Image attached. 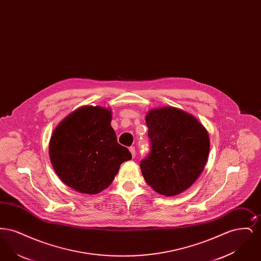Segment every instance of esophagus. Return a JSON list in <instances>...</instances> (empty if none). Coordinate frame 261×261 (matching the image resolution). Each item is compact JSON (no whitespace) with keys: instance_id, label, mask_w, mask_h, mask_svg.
I'll use <instances>...</instances> for the list:
<instances>
[{"instance_id":"34e87169","label":"esophagus","mask_w":261,"mask_h":261,"mask_svg":"<svg viewBox=\"0 0 261 261\" xmlns=\"http://www.w3.org/2000/svg\"><path fill=\"white\" fill-rule=\"evenodd\" d=\"M129 150H130V152H131V154H132V156L135 158V156H136V149H135L134 147H130Z\"/></svg>"}]
</instances>
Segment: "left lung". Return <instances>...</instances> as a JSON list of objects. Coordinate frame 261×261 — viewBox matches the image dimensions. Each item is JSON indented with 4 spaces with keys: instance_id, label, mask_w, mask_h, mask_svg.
<instances>
[{
    "instance_id": "8db88e82",
    "label": "left lung",
    "mask_w": 261,
    "mask_h": 261,
    "mask_svg": "<svg viewBox=\"0 0 261 261\" xmlns=\"http://www.w3.org/2000/svg\"><path fill=\"white\" fill-rule=\"evenodd\" d=\"M150 152L140 166L158 194L177 196L202 172L210 153V135L192 114L174 108L153 109L146 115Z\"/></svg>"
}]
</instances>
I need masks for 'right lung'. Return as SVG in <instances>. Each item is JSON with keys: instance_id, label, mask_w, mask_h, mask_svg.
Instances as JSON below:
<instances>
[{"instance_id": "obj_1", "label": "right lung", "mask_w": 261, "mask_h": 261, "mask_svg": "<svg viewBox=\"0 0 261 261\" xmlns=\"http://www.w3.org/2000/svg\"><path fill=\"white\" fill-rule=\"evenodd\" d=\"M111 122V109L84 106L55 128L49 154L64 184L82 194H99L112 184L121 163L132 159L117 143Z\"/></svg>"}]
</instances>
